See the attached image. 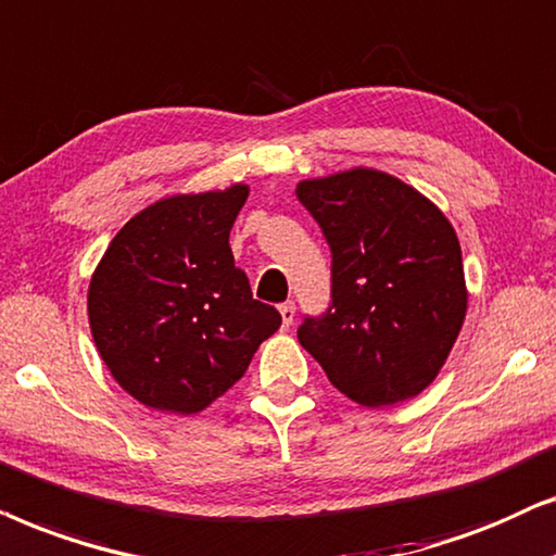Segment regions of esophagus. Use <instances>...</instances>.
I'll list each match as a JSON object with an SVG mask.
<instances>
[{
    "label": "esophagus",
    "mask_w": 556,
    "mask_h": 556,
    "mask_svg": "<svg viewBox=\"0 0 556 556\" xmlns=\"http://www.w3.org/2000/svg\"><path fill=\"white\" fill-rule=\"evenodd\" d=\"M279 313H282L285 328H290L294 323V313H298V307H294V302H282V305H279Z\"/></svg>",
    "instance_id": "obj_1"
}]
</instances>
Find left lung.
I'll use <instances>...</instances> for the list:
<instances>
[{"mask_svg":"<svg viewBox=\"0 0 556 556\" xmlns=\"http://www.w3.org/2000/svg\"><path fill=\"white\" fill-rule=\"evenodd\" d=\"M332 254L330 307L298 338L355 404L389 406L438 379L468 309L463 251L438 205L371 167L298 185Z\"/></svg>","mask_w":556,"mask_h":556,"instance_id":"left-lung-1","label":"left lung"}]
</instances>
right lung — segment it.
<instances>
[{"label":"right lung","mask_w":556,"mask_h":556,"mask_svg":"<svg viewBox=\"0 0 556 556\" xmlns=\"http://www.w3.org/2000/svg\"><path fill=\"white\" fill-rule=\"evenodd\" d=\"M247 198L241 182L162 198L124 224L96 266L93 343L118 387L150 409L203 412L282 325L228 247Z\"/></svg>","instance_id":"obj_1"}]
</instances>
